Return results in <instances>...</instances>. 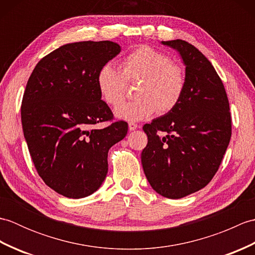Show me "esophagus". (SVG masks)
I'll return each instance as SVG.
<instances>
[{
	"mask_svg": "<svg viewBox=\"0 0 255 255\" xmlns=\"http://www.w3.org/2000/svg\"><path fill=\"white\" fill-rule=\"evenodd\" d=\"M128 128H129V130H134V129H137L138 128V125L136 124V123H132V122H130L128 124Z\"/></svg>",
	"mask_w": 255,
	"mask_h": 255,
	"instance_id": "obj_1",
	"label": "esophagus"
}]
</instances>
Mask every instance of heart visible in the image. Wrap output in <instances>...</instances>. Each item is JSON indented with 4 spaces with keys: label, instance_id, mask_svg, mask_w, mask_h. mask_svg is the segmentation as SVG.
<instances>
[{
    "label": "heart",
    "instance_id": "b5f03b06",
    "mask_svg": "<svg viewBox=\"0 0 255 255\" xmlns=\"http://www.w3.org/2000/svg\"><path fill=\"white\" fill-rule=\"evenodd\" d=\"M139 83L137 99L124 102L115 108V116L128 122L148 118L158 111L165 114L173 110L185 90V74L172 63L170 57L149 46H141L123 59L122 71L113 63H106L97 73L96 83L102 99L117 105L126 92L127 81Z\"/></svg>",
    "mask_w": 255,
    "mask_h": 255
}]
</instances>
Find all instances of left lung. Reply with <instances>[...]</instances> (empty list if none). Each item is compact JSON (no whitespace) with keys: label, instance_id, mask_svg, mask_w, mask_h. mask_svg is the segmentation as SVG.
Returning a JSON list of instances; mask_svg holds the SVG:
<instances>
[{"label":"left lung","instance_id":"1","mask_svg":"<svg viewBox=\"0 0 255 255\" xmlns=\"http://www.w3.org/2000/svg\"><path fill=\"white\" fill-rule=\"evenodd\" d=\"M185 66V90L178 104L145 124V177L161 196L185 197L205 187L221 163L231 137V116L223 81L197 48L182 39L161 41Z\"/></svg>","mask_w":255,"mask_h":255}]
</instances>
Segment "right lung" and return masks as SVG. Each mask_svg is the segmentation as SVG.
<instances>
[{"label": "right lung", "mask_w": 255, "mask_h": 255, "mask_svg": "<svg viewBox=\"0 0 255 255\" xmlns=\"http://www.w3.org/2000/svg\"><path fill=\"white\" fill-rule=\"evenodd\" d=\"M113 41H79L44 57L30 74L21 102L24 137L38 174L69 198H83L104 182L108 150L127 134L128 124L111 121L96 78L121 52Z\"/></svg>", "instance_id": "right-lung-1"}]
</instances>
